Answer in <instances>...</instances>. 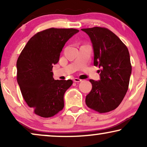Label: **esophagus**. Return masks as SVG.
I'll return each instance as SVG.
<instances>
[{
    "mask_svg": "<svg viewBox=\"0 0 147 147\" xmlns=\"http://www.w3.org/2000/svg\"><path fill=\"white\" fill-rule=\"evenodd\" d=\"M74 81L75 82H82V80L79 79V78H74Z\"/></svg>",
    "mask_w": 147,
    "mask_h": 147,
    "instance_id": "obj_1",
    "label": "esophagus"
}]
</instances>
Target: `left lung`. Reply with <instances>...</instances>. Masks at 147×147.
I'll return each mask as SVG.
<instances>
[{"mask_svg": "<svg viewBox=\"0 0 147 147\" xmlns=\"http://www.w3.org/2000/svg\"><path fill=\"white\" fill-rule=\"evenodd\" d=\"M89 36L94 51V65L100 80H90L92 88L86 97L90 108L100 113L116 109L125 96L132 72L128 48L114 33L106 28L82 29Z\"/></svg>", "mask_w": 147, "mask_h": 147, "instance_id": "8db88e82", "label": "left lung"}]
</instances>
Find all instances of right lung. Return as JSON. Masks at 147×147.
I'll use <instances>...</instances> for the list:
<instances>
[{
	"instance_id": "add662e5",
	"label": "right lung",
	"mask_w": 147,
	"mask_h": 147,
	"mask_svg": "<svg viewBox=\"0 0 147 147\" xmlns=\"http://www.w3.org/2000/svg\"><path fill=\"white\" fill-rule=\"evenodd\" d=\"M78 32L55 28L39 32L18 58L17 80L21 94L27 105L41 117H51L64 107V94L73 82L55 80L51 71L66 42Z\"/></svg>"
}]
</instances>
